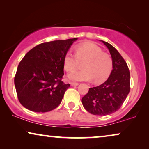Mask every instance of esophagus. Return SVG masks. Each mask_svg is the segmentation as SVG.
Segmentation results:
<instances>
[{
	"label": "esophagus",
	"instance_id": "esophagus-1",
	"mask_svg": "<svg viewBox=\"0 0 149 149\" xmlns=\"http://www.w3.org/2000/svg\"><path fill=\"white\" fill-rule=\"evenodd\" d=\"M79 83H74V82H72L70 83V85L71 86H77V85H78Z\"/></svg>",
	"mask_w": 149,
	"mask_h": 149
}]
</instances>
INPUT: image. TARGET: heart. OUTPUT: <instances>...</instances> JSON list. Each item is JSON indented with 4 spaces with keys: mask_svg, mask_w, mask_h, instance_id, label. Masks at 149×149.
Masks as SVG:
<instances>
[{
    "mask_svg": "<svg viewBox=\"0 0 149 149\" xmlns=\"http://www.w3.org/2000/svg\"><path fill=\"white\" fill-rule=\"evenodd\" d=\"M74 54L68 52L63 58V66L66 72H70L84 62V70L70 73L69 80L73 81H91L94 83L104 82L113 70V60L107 53L103 52L98 45L90 42L81 43L75 47Z\"/></svg>",
    "mask_w": 149,
    "mask_h": 149,
    "instance_id": "b5f03b06",
    "label": "heart"
}]
</instances>
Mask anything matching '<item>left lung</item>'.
Here are the masks:
<instances>
[{
    "label": "left lung",
    "instance_id": "obj_1",
    "mask_svg": "<svg viewBox=\"0 0 149 149\" xmlns=\"http://www.w3.org/2000/svg\"><path fill=\"white\" fill-rule=\"evenodd\" d=\"M101 41L111 55L113 70L104 83L90 87L88 93L83 97V107L94 115H107L117 111L130 89V74L127 63L113 45L104 40Z\"/></svg>",
    "mask_w": 149,
    "mask_h": 149
}]
</instances>
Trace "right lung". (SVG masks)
<instances>
[{"mask_svg": "<svg viewBox=\"0 0 149 149\" xmlns=\"http://www.w3.org/2000/svg\"><path fill=\"white\" fill-rule=\"evenodd\" d=\"M77 38L39 44L18 65L14 83L21 104L31 111L45 113L58 107L70 84L62 79L63 58Z\"/></svg>", "mask_w": 149, "mask_h": 149, "instance_id": "1", "label": "right lung"}]
</instances>
